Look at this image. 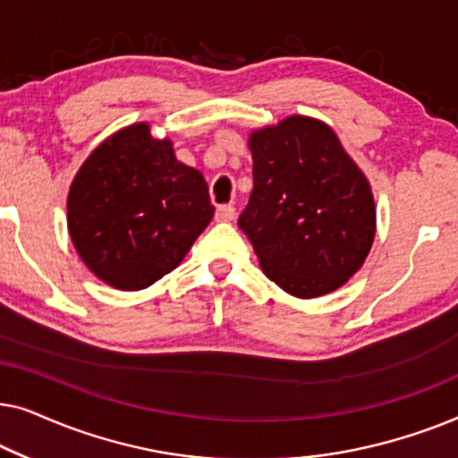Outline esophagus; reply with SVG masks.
<instances>
[{"label": "esophagus", "mask_w": 458, "mask_h": 458, "mask_svg": "<svg viewBox=\"0 0 458 458\" xmlns=\"http://www.w3.org/2000/svg\"><path fill=\"white\" fill-rule=\"evenodd\" d=\"M216 221H221V223H229V221H233L235 218V206L233 204H221L216 208Z\"/></svg>", "instance_id": "obj_1"}]
</instances>
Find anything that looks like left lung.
Segmentation results:
<instances>
[{"instance_id": "obj_1", "label": "left lung", "mask_w": 458, "mask_h": 458, "mask_svg": "<svg viewBox=\"0 0 458 458\" xmlns=\"http://www.w3.org/2000/svg\"><path fill=\"white\" fill-rule=\"evenodd\" d=\"M254 190L237 225L260 268L296 298L346 284L375 237V204L365 174L327 124L290 116L254 131Z\"/></svg>"}]
</instances>
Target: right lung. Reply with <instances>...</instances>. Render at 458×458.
<instances>
[{"label": "right lung", "instance_id": "right-lung-1", "mask_svg": "<svg viewBox=\"0 0 458 458\" xmlns=\"http://www.w3.org/2000/svg\"><path fill=\"white\" fill-rule=\"evenodd\" d=\"M215 215L202 173L181 165L148 124L108 137L68 191V231L91 273L116 290H143L190 252Z\"/></svg>", "mask_w": 458, "mask_h": 458}]
</instances>
